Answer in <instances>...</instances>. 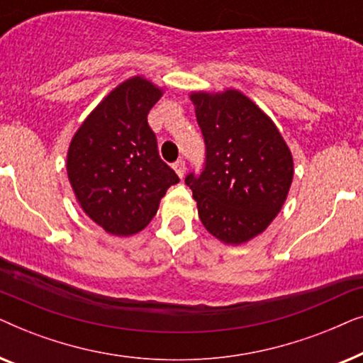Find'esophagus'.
<instances>
[{
    "instance_id": "34e87169",
    "label": "esophagus",
    "mask_w": 363,
    "mask_h": 363,
    "mask_svg": "<svg viewBox=\"0 0 363 363\" xmlns=\"http://www.w3.org/2000/svg\"><path fill=\"white\" fill-rule=\"evenodd\" d=\"M173 170L177 172V175L180 177V178H183V175H185V170H186V167H185V162L182 160H177L175 163H173Z\"/></svg>"
}]
</instances>
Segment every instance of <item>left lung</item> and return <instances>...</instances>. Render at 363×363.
Here are the masks:
<instances>
[{
    "mask_svg": "<svg viewBox=\"0 0 363 363\" xmlns=\"http://www.w3.org/2000/svg\"><path fill=\"white\" fill-rule=\"evenodd\" d=\"M206 147L200 175L190 173L203 226L226 245H241L266 230L284 205L294 163L269 117L245 94L193 92Z\"/></svg>",
    "mask_w": 363,
    "mask_h": 363,
    "instance_id": "obj_1",
    "label": "left lung"
}]
</instances>
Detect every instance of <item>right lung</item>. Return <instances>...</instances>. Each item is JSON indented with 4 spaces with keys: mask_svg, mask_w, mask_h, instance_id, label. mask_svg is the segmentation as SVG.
Masks as SVG:
<instances>
[{
    "mask_svg": "<svg viewBox=\"0 0 363 363\" xmlns=\"http://www.w3.org/2000/svg\"><path fill=\"white\" fill-rule=\"evenodd\" d=\"M162 89L143 77L117 86L89 116L67 152V177L79 205L116 236L142 231L180 178L158 155L147 116Z\"/></svg>",
    "mask_w": 363,
    "mask_h": 363,
    "instance_id": "add662e5",
    "label": "right lung"
}]
</instances>
